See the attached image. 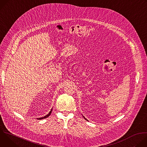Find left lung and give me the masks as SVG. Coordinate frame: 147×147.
Segmentation results:
<instances>
[{
	"label": "left lung",
	"mask_w": 147,
	"mask_h": 147,
	"mask_svg": "<svg viewBox=\"0 0 147 147\" xmlns=\"http://www.w3.org/2000/svg\"><path fill=\"white\" fill-rule=\"evenodd\" d=\"M84 118H85V117H84ZM85 119H86V120H87V119H86V118H85Z\"/></svg>",
	"instance_id": "left-lung-1"
}]
</instances>
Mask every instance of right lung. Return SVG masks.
Instances as JSON below:
<instances>
[{
    "label": "right lung",
    "mask_w": 147,
    "mask_h": 147,
    "mask_svg": "<svg viewBox=\"0 0 147 147\" xmlns=\"http://www.w3.org/2000/svg\"><path fill=\"white\" fill-rule=\"evenodd\" d=\"M52 109H51V111H50V112L47 115H46L45 116H44V117H40V118H37V119H38V120H41V119H45V118H47V117H48V116H49V115L51 114V112H52Z\"/></svg>",
    "instance_id": "right-lung-1"
}]
</instances>
